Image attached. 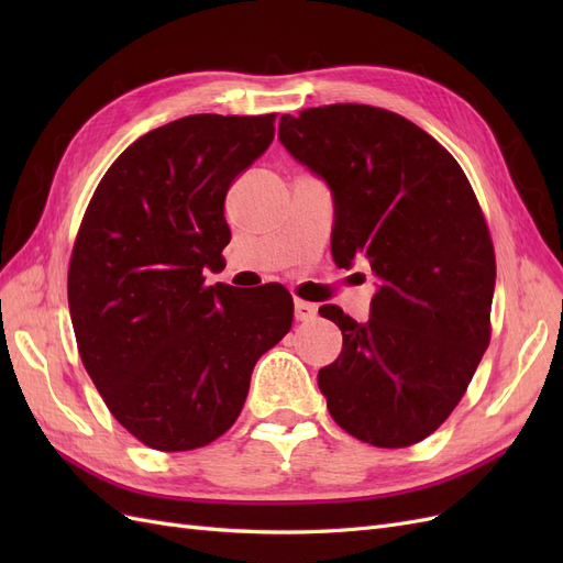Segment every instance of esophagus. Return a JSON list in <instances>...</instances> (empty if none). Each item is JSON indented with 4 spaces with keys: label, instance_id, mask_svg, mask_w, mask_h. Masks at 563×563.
I'll list each match as a JSON object with an SVG mask.
<instances>
[{
    "label": "esophagus",
    "instance_id": "34e87169",
    "mask_svg": "<svg viewBox=\"0 0 563 563\" xmlns=\"http://www.w3.org/2000/svg\"><path fill=\"white\" fill-rule=\"evenodd\" d=\"M294 314H296L298 321H310V319L317 317V308H314L312 302H308V300L296 298V302H294Z\"/></svg>",
    "mask_w": 563,
    "mask_h": 563
}]
</instances>
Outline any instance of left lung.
<instances>
[{
  "instance_id": "8db88e82",
  "label": "left lung",
  "mask_w": 563,
  "mask_h": 563,
  "mask_svg": "<svg viewBox=\"0 0 563 563\" xmlns=\"http://www.w3.org/2000/svg\"><path fill=\"white\" fill-rule=\"evenodd\" d=\"M279 141L333 190L335 265L364 258L380 277L368 321L319 310L343 331L317 376L329 413L371 446L418 444L453 413L490 343L496 251L479 201L446 147L383 108L284 114Z\"/></svg>"
}]
</instances>
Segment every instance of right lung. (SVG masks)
Instances as JSON below:
<instances>
[{
	"label": "right lung",
	"mask_w": 563,
	"mask_h": 563,
	"mask_svg": "<svg viewBox=\"0 0 563 563\" xmlns=\"http://www.w3.org/2000/svg\"><path fill=\"white\" fill-rule=\"evenodd\" d=\"M277 112L190 114L141 135L84 211L67 269L81 364L114 420L155 451H192L240 418L255 362L291 329L282 284L207 286L232 180L275 139Z\"/></svg>",
	"instance_id": "1"
}]
</instances>
